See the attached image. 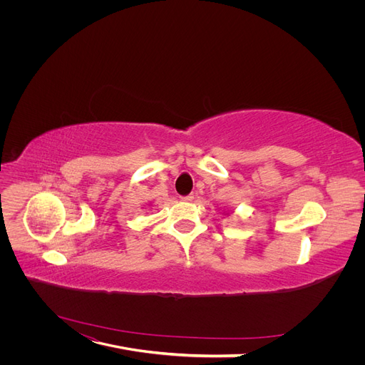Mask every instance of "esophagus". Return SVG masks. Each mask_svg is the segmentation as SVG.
Listing matches in <instances>:
<instances>
[{"instance_id":"obj_1","label":"esophagus","mask_w":365,"mask_h":365,"mask_svg":"<svg viewBox=\"0 0 365 365\" xmlns=\"http://www.w3.org/2000/svg\"><path fill=\"white\" fill-rule=\"evenodd\" d=\"M180 200L182 201H192L194 200V195L190 194V195H185V197H180Z\"/></svg>"}]
</instances>
